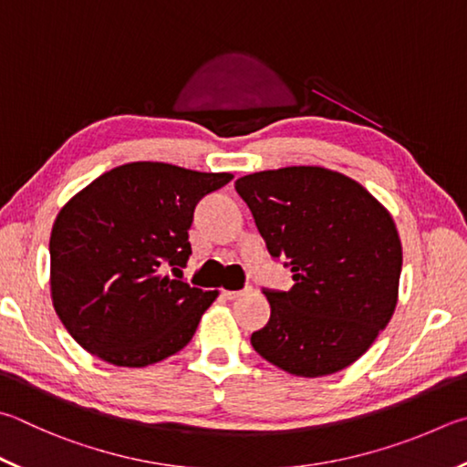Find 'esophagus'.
Listing matches in <instances>:
<instances>
[{"mask_svg":"<svg viewBox=\"0 0 467 467\" xmlns=\"http://www.w3.org/2000/svg\"><path fill=\"white\" fill-rule=\"evenodd\" d=\"M247 292L249 290H224L223 296H224V298H228V300H234V298H241V296H244Z\"/></svg>","mask_w":467,"mask_h":467,"instance_id":"esophagus-1","label":"esophagus"}]
</instances>
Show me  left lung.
<instances>
[{"label":"left lung","mask_w":467,"mask_h":467,"mask_svg":"<svg viewBox=\"0 0 467 467\" xmlns=\"http://www.w3.org/2000/svg\"><path fill=\"white\" fill-rule=\"evenodd\" d=\"M234 188L296 282L265 290L271 317L253 349L300 378L351 366L396 310L402 244L392 214L361 183L317 165L257 171Z\"/></svg>","instance_id":"8db88e82"}]
</instances>
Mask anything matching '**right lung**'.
Masks as SVG:
<instances>
[{
    "instance_id": "right-lung-1",
    "label": "right lung",
    "mask_w": 467,
    "mask_h": 467,
    "mask_svg": "<svg viewBox=\"0 0 467 467\" xmlns=\"http://www.w3.org/2000/svg\"><path fill=\"white\" fill-rule=\"evenodd\" d=\"M233 177L137 161L67 202L50 233V300L83 349L109 366L145 368L192 341L218 298L182 282L193 208Z\"/></svg>"
}]
</instances>
